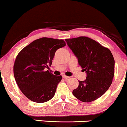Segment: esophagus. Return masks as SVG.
<instances>
[{"label":"esophagus","instance_id":"obj_1","mask_svg":"<svg viewBox=\"0 0 127 127\" xmlns=\"http://www.w3.org/2000/svg\"><path fill=\"white\" fill-rule=\"evenodd\" d=\"M62 77H63V78H65V79H68V78H69V77H68V76H66V75H62Z\"/></svg>","mask_w":127,"mask_h":127}]
</instances>
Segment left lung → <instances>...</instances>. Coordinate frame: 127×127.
<instances>
[{"label": "left lung", "instance_id": "left-lung-1", "mask_svg": "<svg viewBox=\"0 0 127 127\" xmlns=\"http://www.w3.org/2000/svg\"><path fill=\"white\" fill-rule=\"evenodd\" d=\"M78 58L79 65L87 73L86 80L79 81L72 94L83 102H93L108 90L115 72V60L111 50L87 37L65 39Z\"/></svg>", "mask_w": 127, "mask_h": 127}]
</instances>
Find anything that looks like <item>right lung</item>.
Returning <instances> with one entry per match:
<instances>
[{
	"mask_svg": "<svg viewBox=\"0 0 127 127\" xmlns=\"http://www.w3.org/2000/svg\"><path fill=\"white\" fill-rule=\"evenodd\" d=\"M65 45L63 40L43 37L31 42L18 54L13 74L18 86L28 99L44 103L54 96L62 77L44 69L51 66L56 50Z\"/></svg>",
	"mask_w": 127,
	"mask_h": 127,
	"instance_id": "add662e5",
	"label": "right lung"
}]
</instances>
